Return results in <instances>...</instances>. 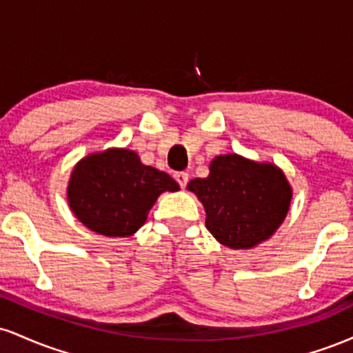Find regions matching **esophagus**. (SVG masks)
Instances as JSON below:
<instances>
[{"label": "esophagus", "instance_id": "1", "mask_svg": "<svg viewBox=\"0 0 353 353\" xmlns=\"http://www.w3.org/2000/svg\"><path fill=\"white\" fill-rule=\"evenodd\" d=\"M174 177H176V181L179 182V185L182 189L188 185V181H189V174L188 172H176V174H174Z\"/></svg>", "mask_w": 353, "mask_h": 353}]
</instances>
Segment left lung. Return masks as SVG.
Instances as JSON below:
<instances>
[{"label":"left lung","instance_id":"1","mask_svg":"<svg viewBox=\"0 0 353 353\" xmlns=\"http://www.w3.org/2000/svg\"><path fill=\"white\" fill-rule=\"evenodd\" d=\"M205 210V228L217 242L247 250L281 228L292 201V188L281 168L239 154H222L209 164L208 177L188 184Z\"/></svg>","mask_w":353,"mask_h":353}]
</instances>
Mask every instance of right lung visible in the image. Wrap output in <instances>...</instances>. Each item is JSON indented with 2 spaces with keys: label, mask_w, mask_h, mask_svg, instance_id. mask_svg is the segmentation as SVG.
<instances>
[{
  "label": "right lung",
  "mask_w": 353,
  "mask_h": 353,
  "mask_svg": "<svg viewBox=\"0 0 353 353\" xmlns=\"http://www.w3.org/2000/svg\"><path fill=\"white\" fill-rule=\"evenodd\" d=\"M165 190H179L169 174L143 164L131 149L109 148L88 154L72 168L66 196L71 212L89 230L129 237L143 228Z\"/></svg>",
  "instance_id": "1"
}]
</instances>
